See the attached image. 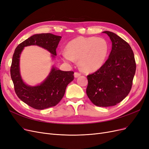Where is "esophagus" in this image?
<instances>
[{"instance_id":"obj_1","label":"esophagus","mask_w":149,"mask_h":149,"mask_svg":"<svg viewBox=\"0 0 149 149\" xmlns=\"http://www.w3.org/2000/svg\"><path fill=\"white\" fill-rule=\"evenodd\" d=\"M81 75V74H80V73H79V72H75L74 73V77L75 78H77V77H79V76H80Z\"/></svg>"}]
</instances>
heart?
<instances>
[{
	"label": "heart",
	"mask_w": 149,
	"mask_h": 149,
	"mask_svg": "<svg viewBox=\"0 0 149 149\" xmlns=\"http://www.w3.org/2000/svg\"><path fill=\"white\" fill-rule=\"evenodd\" d=\"M108 52V43L104 38L79 36L69 42L62 56L66 62L79 61L81 69L85 72H95L103 66Z\"/></svg>",
	"instance_id": "obj_1"
}]
</instances>
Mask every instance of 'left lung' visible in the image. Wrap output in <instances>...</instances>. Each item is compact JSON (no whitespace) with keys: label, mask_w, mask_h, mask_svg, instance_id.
<instances>
[{"label":"left lung","mask_w":149,"mask_h":149,"mask_svg":"<svg viewBox=\"0 0 149 149\" xmlns=\"http://www.w3.org/2000/svg\"><path fill=\"white\" fill-rule=\"evenodd\" d=\"M112 42V49L103 66L87 75L86 93L95 105L114 106L130 92L136 73V64L128 43L115 33L105 31Z\"/></svg>","instance_id":"1"}]
</instances>
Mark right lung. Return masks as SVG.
<instances>
[{"label":"right lung","mask_w":149,"mask_h":149,"mask_svg":"<svg viewBox=\"0 0 149 149\" xmlns=\"http://www.w3.org/2000/svg\"><path fill=\"white\" fill-rule=\"evenodd\" d=\"M61 36L51 33L31 36L19 44L14 51L10 67V75L17 95L24 103L36 109L54 107L64 97L68 85L74 79L73 71H62L53 67L45 80L31 87L23 82L20 72V56L24 47L37 45L47 49L54 57Z\"/></svg>","instance_id":"obj_1"}]
</instances>
